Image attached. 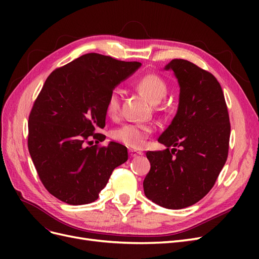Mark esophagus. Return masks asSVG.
Wrapping results in <instances>:
<instances>
[{
    "mask_svg": "<svg viewBox=\"0 0 259 259\" xmlns=\"http://www.w3.org/2000/svg\"><path fill=\"white\" fill-rule=\"evenodd\" d=\"M128 153H130V155L132 156V158H136V156H140V155H143V154H144L143 152H140V151L135 150V149H130V150H128Z\"/></svg>",
    "mask_w": 259,
    "mask_h": 259,
    "instance_id": "1",
    "label": "esophagus"
}]
</instances>
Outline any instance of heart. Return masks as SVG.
I'll list each match as a JSON object with an SVG mask.
<instances>
[{"label":"heart","mask_w":259,"mask_h":259,"mask_svg":"<svg viewBox=\"0 0 259 259\" xmlns=\"http://www.w3.org/2000/svg\"><path fill=\"white\" fill-rule=\"evenodd\" d=\"M137 89L150 100L153 105L159 104L166 96L167 85L162 77L156 74H147L140 79L137 84ZM121 95L117 90H113L106 100L107 114L115 119L120 112ZM153 127L147 124H125L123 126L116 128L112 133V137L124 145L132 148H140L146 143L147 138L151 134Z\"/></svg>","instance_id":"1"}]
</instances>
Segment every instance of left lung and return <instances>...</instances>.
Here are the masks:
<instances>
[{"label":"left lung","instance_id":"1","mask_svg":"<svg viewBox=\"0 0 259 259\" xmlns=\"http://www.w3.org/2000/svg\"><path fill=\"white\" fill-rule=\"evenodd\" d=\"M164 70L176 76L179 103L158 139L166 149L146 153L151 167L144 191L158 205L180 209L213 188L228 156L230 122L222 86L213 74L185 59H173Z\"/></svg>","mask_w":259,"mask_h":259}]
</instances>
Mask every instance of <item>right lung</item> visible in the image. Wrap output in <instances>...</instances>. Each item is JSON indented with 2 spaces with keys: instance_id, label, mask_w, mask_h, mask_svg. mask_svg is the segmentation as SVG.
Listing matches in <instances>:
<instances>
[{
  "instance_id": "obj_1",
  "label": "right lung",
  "mask_w": 259,
  "mask_h": 259,
  "mask_svg": "<svg viewBox=\"0 0 259 259\" xmlns=\"http://www.w3.org/2000/svg\"><path fill=\"white\" fill-rule=\"evenodd\" d=\"M142 66L90 53L53 71L29 115L28 148L42 184L71 205L98 199L112 171L128 159L125 146L106 147L96 133L106 122V100Z\"/></svg>"
}]
</instances>
